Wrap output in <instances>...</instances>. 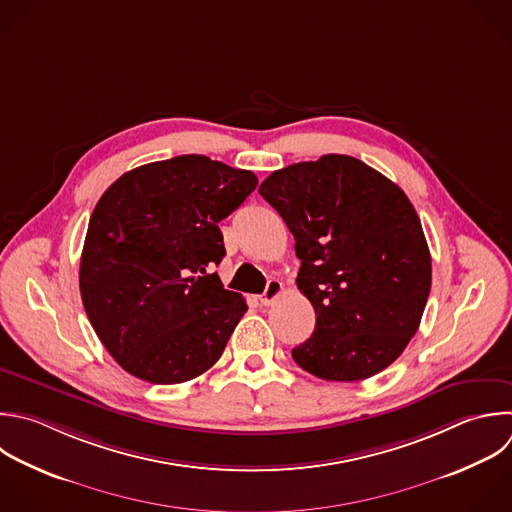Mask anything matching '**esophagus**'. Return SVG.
Returning a JSON list of instances; mask_svg holds the SVG:
<instances>
[{
    "label": "esophagus",
    "mask_w": 512,
    "mask_h": 512,
    "mask_svg": "<svg viewBox=\"0 0 512 512\" xmlns=\"http://www.w3.org/2000/svg\"><path fill=\"white\" fill-rule=\"evenodd\" d=\"M282 290H284L282 282H280V280H276V278H270V280H268V284H266L264 294L260 296V302H262L264 306H270V304H272V302L282 294Z\"/></svg>",
    "instance_id": "34e87169"
}]
</instances>
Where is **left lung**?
I'll use <instances>...</instances> for the list:
<instances>
[{"label":"left lung","instance_id":"obj_1","mask_svg":"<svg viewBox=\"0 0 512 512\" xmlns=\"http://www.w3.org/2000/svg\"><path fill=\"white\" fill-rule=\"evenodd\" d=\"M282 216L302 260L298 290L314 332L292 350L306 372L364 380L416 334L432 280L428 244L406 194L364 162L326 154L272 172L258 188Z\"/></svg>","mask_w":512,"mask_h":512}]
</instances>
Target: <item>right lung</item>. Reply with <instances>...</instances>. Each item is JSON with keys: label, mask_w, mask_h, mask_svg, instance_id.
I'll list each match as a JSON object with an SVG mask.
<instances>
[{"label": "right lung", "mask_w": 512, "mask_h": 512, "mask_svg": "<svg viewBox=\"0 0 512 512\" xmlns=\"http://www.w3.org/2000/svg\"><path fill=\"white\" fill-rule=\"evenodd\" d=\"M250 170L188 154L118 178L90 218L80 260L86 314L114 360L152 384H178L222 356L248 310L208 274L218 228L256 188Z\"/></svg>", "instance_id": "obj_1"}]
</instances>
